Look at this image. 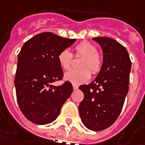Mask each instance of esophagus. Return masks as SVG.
<instances>
[{"mask_svg":"<svg viewBox=\"0 0 145 145\" xmlns=\"http://www.w3.org/2000/svg\"><path fill=\"white\" fill-rule=\"evenodd\" d=\"M73 88H74V90H77L78 88V86L75 85V84H73Z\"/></svg>","mask_w":145,"mask_h":145,"instance_id":"34e87169","label":"esophagus"}]
</instances>
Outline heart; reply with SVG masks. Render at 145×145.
<instances>
[{
  "instance_id": "obj_1",
  "label": "heart",
  "mask_w": 145,
  "mask_h": 145,
  "mask_svg": "<svg viewBox=\"0 0 145 145\" xmlns=\"http://www.w3.org/2000/svg\"><path fill=\"white\" fill-rule=\"evenodd\" d=\"M76 54L83 56L81 59L79 69L69 71L64 75L65 80L73 84L79 85L88 81L91 78V71L93 74L100 72L103 64V58L101 54L97 51L96 47L88 41H82L75 47ZM60 66L64 70L71 67L72 54L67 49L59 53L57 56Z\"/></svg>"
}]
</instances>
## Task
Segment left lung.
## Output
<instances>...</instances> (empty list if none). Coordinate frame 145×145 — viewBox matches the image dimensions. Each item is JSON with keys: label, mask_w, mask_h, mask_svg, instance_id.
I'll return each mask as SVG.
<instances>
[{"label": "left lung", "mask_w": 145, "mask_h": 145, "mask_svg": "<svg viewBox=\"0 0 145 145\" xmlns=\"http://www.w3.org/2000/svg\"><path fill=\"white\" fill-rule=\"evenodd\" d=\"M102 48L103 64L97 78L79 89L84 99L79 105L81 121L98 131L114 124L122 110L128 92L131 61L124 46L110 37H94Z\"/></svg>", "instance_id": "1"}]
</instances>
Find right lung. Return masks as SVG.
Returning a JSON list of instances; mask_svg holds the SVG:
<instances>
[{"instance_id":"1","label":"right lung","mask_w":145,"mask_h":145,"mask_svg":"<svg viewBox=\"0 0 145 145\" xmlns=\"http://www.w3.org/2000/svg\"><path fill=\"white\" fill-rule=\"evenodd\" d=\"M76 39L64 38L51 32L40 33L24 43L18 54L14 85L18 105L27 119L47 124L59 115L61 108L73 91L72 84L63 78L57 56Z\"/></svg>"}]
</instances>
